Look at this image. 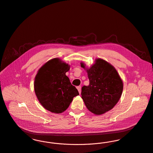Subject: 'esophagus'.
I'll return each instance as SVG.
<instances>
[{
    "label": "esophagus",
    "mask_w": 153,
    "mask_h": 153,
    "mask_svg": "<svg viewBox=\"0 0 153 153\" xmlns=\"http://www.w3.org/2000/svg\"><path fill=\"white\" fill-rule=\"evenodd\" d=\"M77 90H78L79 93L80 94V93H81V86H80V85L77 86Z\"/></svg>",
    "instance_id": "1"
}]
</instances>
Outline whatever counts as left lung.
Returning <instances> with one entry per match:
<instances>
[{
  "label": "left lung",
  "instance_id": "left-lung-1",
  "mask_svg": "<svg viewBox=\"0 0 153 153\" xmlns=\"http://www.w3.org/2000/svg\"><path fill=\"white\" fill-rule=\"evenodd\" d=\"M81 67L85 68L84 63ZM87 70L90 84L82 88V98L87 109L96 115L111 110L119 102L123 83L116 68L105 60L97 59Z\"/></svg>",
  "mask_w": 153,
  "mask_h": 153
}]
</instances>
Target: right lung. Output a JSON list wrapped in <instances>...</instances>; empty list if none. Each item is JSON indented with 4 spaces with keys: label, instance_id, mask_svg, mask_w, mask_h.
Wrapping results in <instances>:
<instances>
[{
    "label": "right lung",
    "instance_id": "1",
    "mask_svg": "<svg viewBox=\"0 0 153 153\" xmlns=\"http://www.w3.org/2000/svg\"><path fill=\"white\" fill-rule=\"evenodd\" d=\"M69 69L68 64L54 58L41 67L35 77L34 92L37 98L42 105L51 113L64 112L73 97L79 95L66 75Z\"/></svg>",
    "mask_w": 153,
    "mask_h": 153
}]
</instances>
